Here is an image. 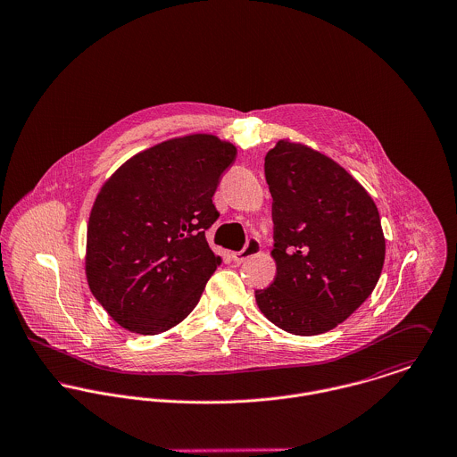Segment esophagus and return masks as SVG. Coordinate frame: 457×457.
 Returning a JSON list of instances; mask_svg holds the SVG:
<instances>
[{
    "label": "esophagus",
    "mask_w": 457,
    "mask_h": 457,
    "mask_svg": "<svg viewBox=\"0 0 457 457\" xmlns=\"http://www.w3.org/2000/svg\"><path fill=\"white\" fill-rule=\"evenodd\" d=\"M259 253H261V242H259L257 238H251V240L247 242V245H245L244 251L233 253H231V257H233L235 262H244L245 259H249V257H253V255Z\"/></svg>",
    "instance_id": "34e87169"
}]
</instances>
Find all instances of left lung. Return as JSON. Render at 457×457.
<instances>
[{"label": "left lung", "mask_w": 457, "mask_h": 457, "mask_svg": "<svg viewBox=\"0 0 457 457\" xmlns=\"http://www.w3.org/2000/svg\"><path fill=\"white\" fill-rule=\"evenodd\" d=\"M264 173L277 273L255 291V303L287 333H326L351 317L380 278L386 238L378 208L344 166L291 138L268 151Z\"/></svg>", "instance_id": "1"}]
</instances>
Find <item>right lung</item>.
I'll return each instance as SVG.
<instances>
[{"label":"right lung","instance_id":"1","mask_svg":"<svg viewBox=\"0 0 457 457\" xmlns=\"http://www.w3.org/2000/svg\"><path fill=\"white\" fill-rule=\"evenodd\" d=\"M237 147L193 133L135 154L102 186L87 222L91 293L124 329L159 335L198 304L220 264L204 231L212 196Z\"/></svg>","mask_w":457,"mask_h":457}]
</instances>
